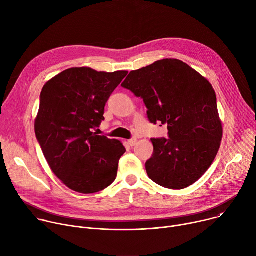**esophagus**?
I'll return each instance as SVG.
<instances>
[{"label":"esophagus","mask_w":256,"mask_h":256,"mask_svg":"<svg viewBox=\"0 0 256 256\" xmlns=\"http://www.w3.org/2000/svg\"><path fill=\"white\" fill-rule=\"evenodd\" d=\"M136 142H138V140H136V138H130V140H128V144H130V147H134V146L136 144Z\"/></svg>","instance_id":"1"}]
</instances>
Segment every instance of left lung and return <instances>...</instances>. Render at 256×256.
<instances>
[{"label":"left lung","instance_id":"1","mask_svg":"<svg viewBox=\"0 0 256 256\" xmlns=\"http://www.w3.org/2000/svg\"><path fill=\"white\" fill-rule=\"evenodd\" d=\"M122 86L144 100L152 124L168 128L169 138H151L149 178L170 190L194 184L214 162L223 136L210 83L188 64L164 58L132 70Z\"/></svg>","mask_w":256,"mask_h":256}]
</instances>
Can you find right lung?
<instances>
[{"label": "right lung", "instance_id": "add662e5", "mask_svg": "<svg viewBox=\"0 0 256 256\" xmlns=\"http://www.w3.org/2000/svg\"><path fill=\"white\" fill-rule=\"evenodd\" d=\"M126 75L128 70L70 68L42 88L36 138L52 171L72 190L98 192L116 178L126 148L93 130L104 120L105 104Z\"/></svg>", "mask_w": 256, "mask_h": 256}]
</instances>
